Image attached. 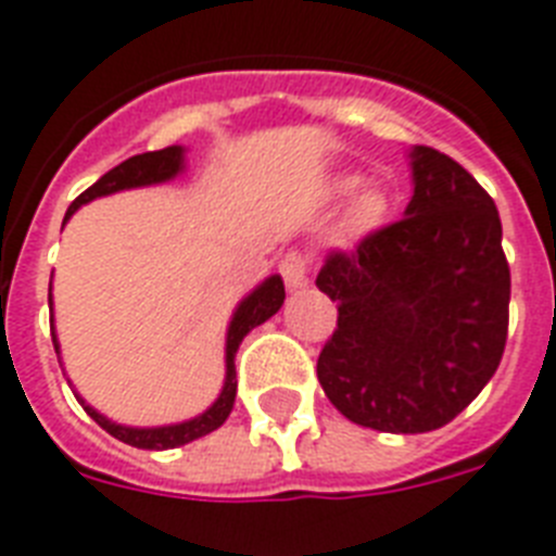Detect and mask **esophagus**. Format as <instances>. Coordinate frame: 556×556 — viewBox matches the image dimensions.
Listing matches in <instances>:
<instances>
[{"label":"esophagus","instance_id":"obj_1","mask_svg":"<svg viewBox=\"0 0 556 556\" xmlns=\"http://www.w3.org/2000/svg\"><path fill=\"white\" fill-rule=\"evenodd\" d=\"M278 269H281L287 287H292V290H295V287H304L306 275H309V255H306L304 250H290L281 257Z\"/></svg>","mask_w":556,"mask_h":556}]
</instances>
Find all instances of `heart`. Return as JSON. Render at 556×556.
Segmentation results:
<instances>
[{"label": "heart", "instance_id": "b5f03b06", "mask_svg": "<svg viewBox=\"0 0 556 556\" xmlns=\"http://www.w3.org/2000/svg\"><path fill=\"white\" fill-rule=\"evenodd\" d=\"M355 186V177H344L339 184L341 192H350ZM384 212H388V201L381 198L379 192H364L358 194V201H355L353 206V220L358 226H376L384 217Z\"/></svg>", "mask_w": 556, "mask_h": 556}]
</instances>
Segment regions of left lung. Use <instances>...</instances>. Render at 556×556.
<instances>
[{
	"label": "left lung",
	"mask_w": 556,
	"mask_h": 556,
	"mask_svg": "<svg viewBox=\"0 0 556 556\" xmlns=\"http://www.w3.org/2000/svg\"><path fill=\"white\" fill-rule=\"evenodd\" d=\"M404 217L330 250L315 287L339 306L318 355L324 393L355 425L428 433L496 372L510 269L494 198L454 157L416 146Z\"/></svg>",
	"instance_id": "obj_1"
}]
</instances>
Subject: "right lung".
<instances>
[{
  "mask_svg": "<svg viewBox=\"0 0 556 556\" xmlns=\"http://www.w3.org/2000/svg\"><path fill=\"white\" fill-rule=\"evenodd\" d=\"M184 166V149L180 146H168V149H160V152H146V154H137V157H128L126 163H119L114 166L111 172L97 180L94 186H88L86 192L79 194L77 201L71 203L68 212H65V220H68L74 212H77L83 203L94 201L100 194H111V192H119V189H135V186H149V184H163L168 177H175ZM62 220V224H65ZM283 281L278 275L273 278H266L261 287H257L252 295L241 301V306L235 309V318L229 324V336H226V381H224V390H220V396L217 402L208 407L206 413H201L198 419H189V421H180V425H168V428H123V425H114L109 421L105 416L94 410V407H88L83 399L79 404L86 407V413L91 419L100 425L105 433H111L114 439L119 442H126L131 447H143V451H166V447H177V445H186V442H194V439L206 437L212 430H217L220 425L226 421V416L232 413V404H235V390H238V379H235V353L241 348L243 336L257 327V324H264L266 318H273L283 304ZM51 339H53V350L56 348V336L51 330Z\"/></svg>",
  "mask_w": 556,
  "mask_h": 556,
  "instance_id": "1",
  "label": "right lung"
}]
</instances>
